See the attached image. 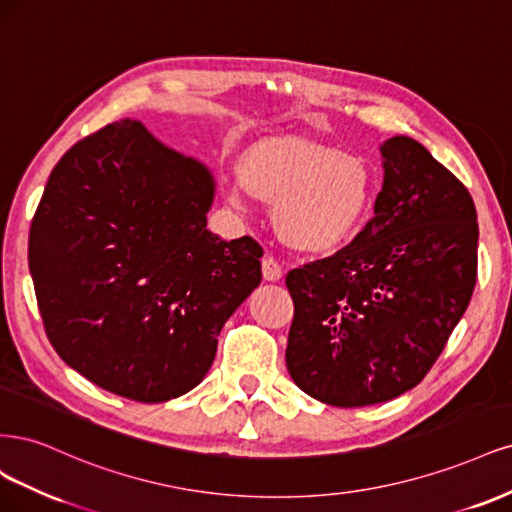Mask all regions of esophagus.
Instances as JSON below:
<instances>
[{"label": "esophagus", "instance_id": "obj_1", "mask_svg": "<svg viewBox=\"0 0 512 512\" xmlns=\"http://www.w3.org/2000/svg\"><path fill=\"white\" fill-rule=\"evenodd\" d=\"M261 274H263V280H268V283H276V280L283 278V268H280V263L274 257H263Z\"/></svg>", "mask_w": 512, "mask_h": 512}]
</instances>
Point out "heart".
<instances>
[{"label": "heart", "mask_w": 512, "mask_h": 512, "mask_svg": "<svg viewBox=\"0 0 512 512\" xmlns=\"http://www.w3.org/2000/svg\"><path fill=\"white\" fill-rule=\"evenodd\" d=\"M249 193L272 206L280 242L304 255H329L353 240L370 217L376 174L364 157L308 140H266L240 161L227 197L242 208Z\"/></svg>", "instance_id": "heart-1"}]
</instances>
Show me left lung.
<instances>
[{
  "label": "left lung",
  "instance_id": "left-lung-1",
  "mask_svg": "<svg viewBox=\"0 0 512 512\" xmlns=\"http://www.w3.org/2000/svg\"><path fill=\"white\" fill-rule=\"evenodd\" d=\"M374 217L334 257L287 274L295 315L287 370L340 408L421 383L470 304L478 223L468 189L408 136L381 144Z\"/></svg>",
  "mask_w": 512,
  "mask_h": 512
}]
</instances>
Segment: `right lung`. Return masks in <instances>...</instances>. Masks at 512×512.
Here are the masks:
<instances>
[{
	"label": "right lung",
	"instance_id": "right-lung-1",
	"mask_svg": "<svg viewBox=\"0 0 512 512\" xmlns=\"http://www.w3.org/2000/svg\"><path fill=\"white\" fill-rule=\"evenodd\" d=\"M214 189L200 159L131 119L74 144L48 176L29 272L48 340L97 387L168 402L210 370L263 255L249 236L208 232Z\"/></svg>",
	"mask_w": 512,
	"mask_h": 512
}]
</instances>
